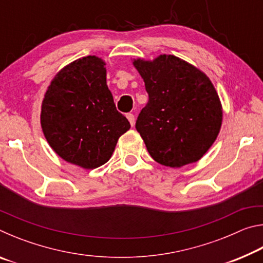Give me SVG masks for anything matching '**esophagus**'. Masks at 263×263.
I'll list each match as a JSON object with an SVG mask.
<instances>
[{
    "label": "esophagus",
    "mask_w": 263,
    "mask_h": 263,
    "mask_svg": "<svg viewBox=\"0 0 263 263\" xmlns=\"http://www.w3.org/2000/svg\"><path fill=\"white\" fill-rule=\"evenodd\" d=\"M126 117H127V119H128V122H130V124L131 125L133 126L135 125V123H136V118H135V115L133 114H127L126 115Z\"/></svg>",
    "instance_id": "34e87169"
}]
</instances>
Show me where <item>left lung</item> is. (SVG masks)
Wrapping results in <instances>:
<instances>
[{
    "mask_svg": "<svg viewBox=\"0 0 263 263\" xmlns=\"http://www.w3.org/2000/svg\"><path fill=\"white\" fill-rule=\"evenodd\" d=\"M133 65L148 94L136 128L151 157L173 168L198 161L221 126V104L210 80L174 55L137 59Z\"/></svg>",
    "mask_w": 263,
    "mask_h": 263,
    "instance_id": "8db88e82",
    "label": "left lung"
}]
</instances>
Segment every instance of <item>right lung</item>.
<instances>
[{"label":"right lung","instance_id":"add662e5","mask_svg":"<svg viewBox=\"0 0 263 263\" xmlns=\"http://www.w3.org/2000/svg\"><path fill=\"white\" fill-rule=\"evenodd\" d=\"M104 65L88 55L66 66L52 80L42 105L43 132L53 151L86 169L108 161L118 138L131 127L116 109Z\"/></svg>","mask_w":263,"mask_h":263}]
</instances>
